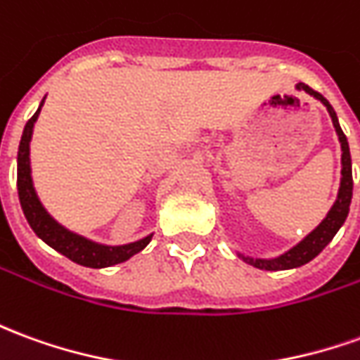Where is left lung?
<instances>
[{"label": "left lung", "instance_id": "left-lung-1", "mask_svg": "<svg viewBox=\"0 0 360 360\" xmlns=\"http://www.w3.org/2000/svg\"><path fill=\"white\" fill-rule=\"evenodd\" d=\"M296 89H304L306 93H310L314 99L323 103V107L328 109L329 117H331V122L335 127V132L339 136V144H341V183H339V193L338 198L333 206L329 208V212L326 214V218L321 220L314 230H311L302 241H298L294 248H290L288 251H285L283 255L273 259H253L250 255H243V253H238V257H241L245 263H250L253 267L263 269V271H286V269H296L302 267L306 263H310L311 259L316 255H320L323 248L328 245L329 241L333 240V236L339 232V228L343 226V222L347 220V214H349V206H351V198H353V172H351V152H349V142H347V136L343 134V130L339 127L338 115L333 107L329 105V101L320 95L318 91H314L311 87H308L306 84H296Z\"/></svg>", "mask_w": 360, "mask_h": 360}]
</instances>
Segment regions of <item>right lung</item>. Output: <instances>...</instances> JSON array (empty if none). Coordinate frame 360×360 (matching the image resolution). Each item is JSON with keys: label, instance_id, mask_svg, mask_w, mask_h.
Instances as JSON below:
<instances>
[{"label": "right lung", "instance_id": "add662e5", "mask_svg": "<svg viewBox=\"0 0 360 360\" xmlns=\"http://www.w3.org/2000/svg\"><path fill=\"white\" fill-rule=\"evenodd\" d=\"M42 105H44V99L40 101L39 110L25 124L19 152H17V191H19V200H21V208L25 212L27 222H29L32 232L37 233L40 240L49 243L50 248L56 250L58 253L72 259L77 265L103 269L124 263L132 255H136V253L144 250L146 245L152 241L154 233L146 236L142 240L132 241V243H124V245H105V243L87 240L84 236L64 228L62 224L56 222L49 214V210L40 202L31 177V138L32 128H34V122L39 119Z\"/></svg>", "mask_w": 360, "mask_h": 360}]
</instances>
